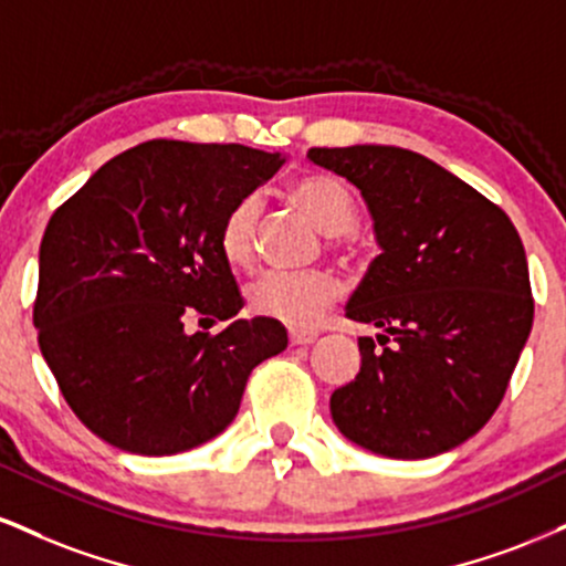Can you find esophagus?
<instances>
[{"mask_svg": "<svg viewBox=\"0 0 566 566\" xmlns=\"http://www.w3.org/2000/svg\"><path fill=\"white\" fill-rule=\"evenodd\" d=\"M316 332H303V329H290V343L292 345H311L316 343Z\"/></svg>", "mask_w": 566, "mask_h": 566, "instance_id": "1", "label": "esophagus"}]
</instances>
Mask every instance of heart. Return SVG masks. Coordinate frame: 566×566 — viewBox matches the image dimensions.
Instances as JSON below:
<instances>
[{"instance_id":"b5f03b06","label":"heart","mask_w":566,"mask_h":566,"mask_svg":"<svg viewBox=\"0 0 566 566\" xmlns=\"http://www.w3.org/2000/svg\"><path fill=\"white\" fill-rule=\"evenodd\" d=\"M287 197L324 234L335 237L332 240L335 248L348 244V231L358 223V206L348 184L329 174H308L292 181ZM258 221H261V197L250 195L229 210L218 229V248L223 261L234 269H248L255 261ZM337 297L339 282L329 271H303V274L274 271L255 279L248 287L250 311L292 329L316 326Z\"/></svg>"}]
</instances>
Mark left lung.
Wrapping results in <instances>:
<instances>
[{
  "label": "left lung",
  "mask_w": 566,
  "mask_h": 566,
  "mask_svg": "<svg viewBox=\"0 0 566 566\" xmlns=\"http://www.w3.org/2000/svg\"><path fill=\"white\" fill-rule=\"evenodd\" d=\"M356 184L382 253L345 316L360 371L332 392L337 430L387 459H430L478 434L501 406L533 329L527 258L512 218L459 176L403 147H311Z\"/></svg>",
  "instance_id": "obj_1"
}]
</instances>
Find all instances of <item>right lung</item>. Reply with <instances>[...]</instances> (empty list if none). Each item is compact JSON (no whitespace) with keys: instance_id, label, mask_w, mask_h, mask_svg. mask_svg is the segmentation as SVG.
Masks as SVG:
<instances>
[{"instance_id":"obj_1","label":"right lung","mask_w":566,"mask_h":566,"mask_svg":"<svg viewBox=\"0 0 566 566\" xmlns=\"http://www.w3.org/2000/svg\"><path fill=\"white\" fill-rule=\"evenodd\" d=\"M284 158L244 145L153 139L107 160L54 210L39 248L33 324L60 392L128 453L202 446L237 417L250 371L287 348L244 305L218 229Z\"/></svg>"}]
</instances>
